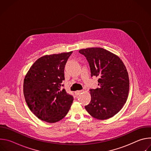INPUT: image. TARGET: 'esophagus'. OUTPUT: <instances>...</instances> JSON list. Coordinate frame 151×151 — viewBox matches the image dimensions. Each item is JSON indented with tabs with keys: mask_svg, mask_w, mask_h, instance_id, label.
<instances>
[{
	"mask_svg": "<svg viewBox=\"0 0 151 151\" xmlns=\"http://www.w3.org/2000/svg\"><path fill=\"white\" fill-rule=\"evenodd\" d=\"M82 92V90H79V91H75V94L76 95V96H78V95H79Z\"/></svg>",
	"mask_w": 151,
	"mask_h": 151,
	"instance_id": "34e87169",
	"label": "esophagus"
}]
</instances>
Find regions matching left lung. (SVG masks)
I'll return each mask as SVG.
<instances>
[{
  "mask_svg": "<svg viewBox=\"0 0 151 151\" xmlns=\"http://www.w3.org/2000/svg\"><path fill=\"white\" fill-rule=\"evenodd\" d=\"M79 52L88 61L91 76H99V88L91 89V100L87 111L98 119L114 116L125 103L129 92V78L122 60L101 48L82 49Z\"/></svg>",
  "mask_w": 151,
  "mask_h": 151,
  "instance_id": "8db88e82",
  "label": "left lung"
}]
</instances>
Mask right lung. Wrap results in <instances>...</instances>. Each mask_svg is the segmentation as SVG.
Masks as SVG:
<instances>
[{
  "mask_svg": "<svg viewBox=\"0 0 151 151\" xmlns=\"http://www.w3.org/2000/svg\"><path fill=\"white\" fill-rule=\"evenodd\" d=\"M72 51L37 59L24 79L23 93L30 110L40 119L54 123L68 113L73 97L62 88L64 68Z\"/></svg>",
  "mask_w": 151,
  "mask_h": 151,
  "instance_id": "1",
  "label": "right lung"
}]
</instances>
